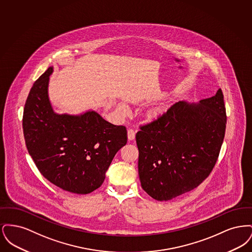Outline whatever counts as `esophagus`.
Instances as JSON below:
<instances>
[{
	"label": "esophagus",
	"instance_id": "obj_1",
	"mask_svg": "<svg viewBox=\"0 0 252 252\" xmlns=\"http://www.w3.org/2000/svg\"><path fill=\"white\" fill-rule=\"evenodd\" d=\"M127 138L129 141H133L135 139V131L133 129L127 130Z\"/></svg>",
	"mask_w": 252,
	"mask_h": 252
}]
</instances>
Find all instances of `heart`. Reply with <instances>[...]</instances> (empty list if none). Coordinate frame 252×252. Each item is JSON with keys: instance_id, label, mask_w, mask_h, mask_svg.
<instances>
[{"instance_id": "obj_1", "label": "heart", "mask_w": 252, "mask_h": 252, "mask_svg": "<svg viewBox=\"0 0 252 252\" xmlns=\"http://www.w3.org/2000/svg\"><path fill=\"white\" fill-rule=\"evenodd\" d=\"M117 109H118V111L120 112L121 114H123V115H126V114L129 113V108L125 103H119L118 106H117Z\"/></svg>"}]
</instances>
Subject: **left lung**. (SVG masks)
I'll return each instance as SVG.
<instances>
[{"mask_svg": "<svg viewBox=\"0 0 252 252\" xmlns=\"http://www.w3.org/2000/svg\"><path fill=\"white\" fill-rule=\"evenodd\" d=\"M221 89L198 103L180 101L136 134L142 188L158 201L196 188L216 164L226 131Z\"/></svg>", "mask_w": 252, "mask_h": 252, "instance_id": "obj_1", "label": "left lung"}]
</instances>
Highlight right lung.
<instances>
[{
  "mask_svg": "<svg viewBox=\"0 0 252 252\" xmlns=\"http://www.w3.org/2000/svg\"><path fill=\"white\" fill-rule=\"evenodd\" d=\"M49 67L33 85L24 106L27 150L42 176L68 192L86 194L104 182L118 150L127 141L124 126L105 120L93 109L58 113L49 98Z\"/></svg>",
  "mask_w": 252,
  "mask_h": 252,
  "instance_id": "add662e5",
  "label": "right lung"
}]
</instances>
